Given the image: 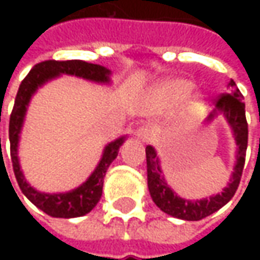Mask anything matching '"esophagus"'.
Masks as SVG:
<instances>
[{
	"mask_svg": "<svg viewBox=\"0 0 260 260\" xmlns=\"http://www.w3.org/2000/svg\"><path fill=\"white\" fill-rule=\"evenodd\" d=\"M136 137L142 142H149L150 140V128L147 125H139L136 130Z\"/></svg>",
	"mask_w": 260,
	"mask_h": 260,
	"instance_id": "1",
	"label": "esophagus"
}]
</instances>
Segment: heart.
I'll return each mask as SVG.
<instances>
[{
    "mask_svg": "<svg viewBox=\"0 0 260 260\" xmlns=\"http://www.w3.org/2000/svg\"><path fill=\"white\" fill-rule=\"evenodd\" d=\"M192 82L189 81H184V79H178V81H172L169 84H166L160 88L159 91V100L160 103L165 105H175L182 103L188 95L192 91ZM203 104L201 98H195L191 103V110H198Z\"/></svg>",
    "mask_w": 260,
    "mask_h": 260,
    "instance_id": "obj_1",
    "label": "heart"
}]
</instances>
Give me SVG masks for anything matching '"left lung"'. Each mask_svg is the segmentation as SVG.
<instances>
[{"label":"left lung","instance_id":"left-lung-1","mask_svg":"<svg viewBox=\"0 0 260 260\" xmlns=\"http://www.w3.org/2000/svg\"><path fill=\"white\" fill-rule=\"evenodd\" d=\"M230 92L218 95L215 101V110L208 115V120H213L217 113L224 114L229 124L232 125L236 136V143L239 146L237 153V164L235 166V172L232 175V179L229 185L223 189L221 194L210 197L208 200H197L188 201L175 194L174 191L168 186L165 178L162 176V171L159 166V160L156 156L155 149L152 146L146 147V165H147V186L152 195V200L155 204L166 214L188 220V221H198L205 217L211 215L218 211L223 205H225L236 194L237 186L240 184L242 172L245 168L246 149H247V121H246L245 104H243V95L236 86V82L230 79L229 82Z\"/></svg>","mask_w":260,"mask_h":260}]
</instances>
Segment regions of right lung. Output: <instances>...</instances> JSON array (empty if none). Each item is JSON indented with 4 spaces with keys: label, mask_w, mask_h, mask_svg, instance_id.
Returning a JSON list of instances; mask_svg holds the SVG:
<instances>
[{
    "label": "right lung",
    "mask_w": 260,
    "mask_h": 260,
    "mask_svg": "<svg viewBox=\"0 0 260 260\" xmlns=\"http://www.w3.org/2000/svg\"><path fill=\"white\" fill-rule=\"evenodd\" d=\"M59 74H68L96 81V82H108L110 71L104 66L86 63L82 60H45L35 65V68L27 74L24 79L21 81L18 92L15 96L14 107L10 115V152H11V162H13V171H14L15 179L18 182L20 189L23 194L33 203V204L45 211L47 215L59 217V218H72V217H81V215L89 213L94 208L96 203L100 201L103 194V184L104 176L107 174L108 166L118 155V149L123 145L124 137L117 139L115 142L110 143L105 147L103 159L94 171V174L88 178L85 184L76 188L66 194H42L33 189L30 185L25 182L23 172L20 171V164L17 159V143H18V135L21 130L23 118H24L27 104L31 98L36 89L46 81L55 78ZM1 142V140H0ZM1 145V143H0Z\"/></svg>",
    "instance_id": "right-lung-1"
}]
</instances>
